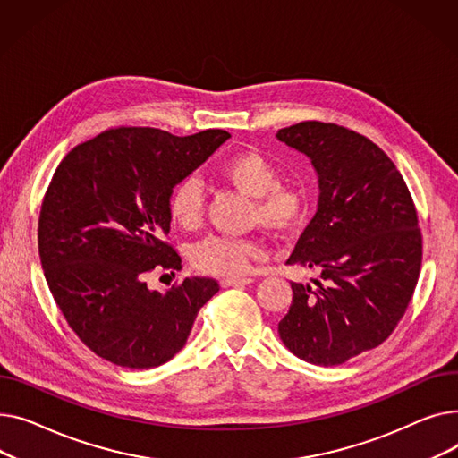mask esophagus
I'll use <instances>...</instances> for the list:
<instances>
[{
  "label": "esophagus",
  "mask_w": 458,
  "mask_h": 458,
  "mask_svg": "<svg viewBox=\"0 0 458 458\" xmlns=\"http://www.w3.org/2000/svg\"><path fill=\"white\" fill-rule=\"evenodd\" d=\"M250 283H253V279H250V277H225V279L220 281V284L224 288H227V286H244V284H250Z\"/></svg>",
  "instance_id": "esophagus-1"
}]
</instances>
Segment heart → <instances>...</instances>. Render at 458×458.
<instances>
[{
    "label": "heart",
    "mask_w": 458,
    "mask_h": 458,
    "mask_svg": "<svg viewBox=\"0 0 458 458\" xmlns=\"http://www.w3.org/2000/svg\"><path fill=\"white\" fill-rule=\"evenodd\" d=\"M218 177L240 194L253 199L251 224L284 238L305 222L309 192L300 182H279V174L270 158L259 151H242L225 158ZM170 218L181 229H196L203 216V188L194 177L182 179L168 199ZM264 257L255 240L208 236L192 248L191 260L198 272L216 277H238L250 272L253 262Z\"/></svg>",
    "instance_id": "heart-1"
}]
</instances>
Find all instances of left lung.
Wrapping results in <instances>:
<instances>
[{
	"label": "left lung",
	"mask_w": 458,
	"mask_h": 458,
	"mask_svg": "<svg viewBox=\"0 0 458 458\" xmlns=\"http://www.w3.org/2000/svg\"><path fill=\"white\" fill-rule=\"evenodd\" d=\"M276 137L310 160L319 188L314 218L286 260L319 281L290 283L279 336L301 360L338 366L383 344L405 314L421 266L418 214L392 160L362 134L301 122Z\"/></svg>",
	"instance_id": "8db88e82"
}]
</instances>
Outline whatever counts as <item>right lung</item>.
<instances>
[{
  "label": "right lung",
  "mask_w": 458,
  "mask_h": 458,
  "mask_svg": "<svg viewBox=\"0 0 458 458\" xmlns=\"http://www.w3.org/2000/svg\"><path fill=\"white\" fill-rule=\"evenodd\" d=\"M227 139L222 129L120 127L75 146L53 174L38 220L42 270L68 326L101 359L131 369L168 362L220 290L186 277L158 292L146 276L181 270L165 242L170 194Z\"/></svg>",
  "instance_id": "obj_1"
}]
</instances>
